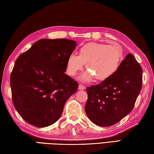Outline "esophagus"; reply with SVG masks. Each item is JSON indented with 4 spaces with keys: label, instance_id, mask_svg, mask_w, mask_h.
<instances>
[{
    "label": "esophagus",
    "instance_id": "1",
    "mask_svg": "<svg viewBox=\"0 0 154 154\" xmlns=\"http://www.w3.org/2000/svg\"><path fill=\"white\" fill-rule=\"evenodd\" d=\"M85 89V87L84 86V85H81V84H79V90H83V89Z\"/></svg>",
    "mask_w": 154,
    "mask_h": 154
}]
</instances>
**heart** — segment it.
Wrapping results in <instances>:
<instances>
[{"label":"heart","mask_w":154,"mask_h":154,"mask_svg":"<svg viewBox=\"0 0 154 154\" xmlns=\"http://www.w3.org/2000/svg\"><path fill=\"white\" fill-rule=\"evenodd\" d=\"M122 59L123 51L119 45L90 43L80 48L78 56L72 54L69 57L67 70L74 76L86 64L89 71L81 75V80L89 81L95 77L98 81H104L116 73Z\"/></svg>","instance_id":"heart-1"}]
</instances>
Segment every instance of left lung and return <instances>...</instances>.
Here are the masks:
<instances>
[{
	"label": "left lung",
	"mask_w": 154,
	"mask_h": 154,
	"mask_svg": "<svg viewBox=\"0 0 154 154\" xmlns=\"http://www.w3.org/2000/svg\"><path fill=\"white\" fill-rule=\"evenodd\" d=\"M141 87L142 68L129 53L109 79L87 87V117L101 127L116 124L133 109Z\"/></svg>",
	"instance_id": "left-lung-1"
}]
</instances>
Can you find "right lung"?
I'll return each instance as SVG.
<instances>
[{"label": "right lung", "instance_id": "add662e5", "mask_svg": "<svg viewBox=\"0 0 154 154\" xmlns=\"http://www.w3.org/2000/svg\"><path fill=\"white\" fill-rule=\"evenodd\" d=\"M76 44L65 38L41 39L15 61L10 78L12 100L29 124L37 128L53 124L77 91V82L65 73Z\"/></svg>", "mask_w": 154, "mask_h": 154}]
</instances>
